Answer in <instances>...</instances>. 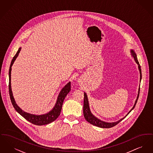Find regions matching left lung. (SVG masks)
Returning a JSON list of instances; mask_svg holds the SVG:
<instances>
[{"label": "left lung", "instance_id": "1", "mask_svg": "<svg viewBox=\"0 0 153 153\" xmlns=\"http://www.w3.org/2000/svg\"><path fill=\"white\" fill-rule=\"evenodd\" d=\"M131 55L134 57V58L135 61V62H137V64L138 65V68L139 69V71H140V80H141L142 79V72H141V69H140V64L139 63L138 61V59L137 57V55L135 54V53L134 52V51L133 50H131ZM139 91H140V89H139L138 95L137 96V99L135 101V104L134 105V107H132V108L128 112V113L127 114V115L131 112V111L132 109L134 108V107H135V105L137 102L138 101V99L139 95ZM83 114H84V117L85 119V120L88 122L89 123L92 124L94 126H96L97 127H101V128H111L115 126H116L117 124L119 123L120 122H121L123 119H124L127 116V115L126 116V117L121 119L120 120H119V121H117V122H114V123H107V122H102V120H99V119L96 118V117H94L92 113L91 112V111L89 109V103H88V100L87 95L84 93V106H83Z\"/></svg>", "mask_w": 153, "mask_h": 153}]
</instances>
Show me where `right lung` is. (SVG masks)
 Returning a JSON list of instances; mask_svg holds the SVG:
<instances>
[{"instance_id": "obj_1", "label": "right lung", "mask_w": 153, "mask_h": 153, "mask_svg": "<svg viewBox=\"0 0 153 153\" xmlns=\"http://www.w3.org/2000/svg\"><path fill=\"white\" fill-rule=\"evenodd\" d=\"M21 50V48H19L18 51L16 52V54L15 55L14 57L13 58L10 69H9V84H8V89H9V94L10 99L12 102V104L13 107H14L15 109L25 119L28 120L30 123L34 124L37 126H42V125H45L51 123L52 122L54 121L59 115L60 112L62 109V106L64 100L66 96L70 92L71 89V82H68L64 88L61 90L59 94L58 95V99L57 100V102L53 108V109L48 112V114L42 115H35L33 114H30L29 113L25 112L23 111L22 109H21L16 104L15 101L13 92L11 91V66L14 64V62L15 59L18 57L19 52Z\"/></svg>"}]
</instances>
